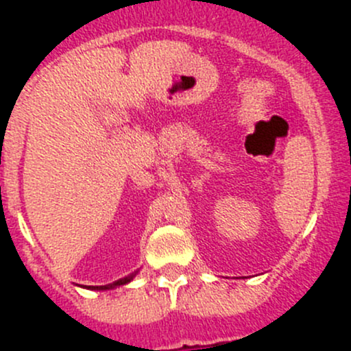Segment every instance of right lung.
I'll use <instances>...</instances> for the list:
<instances>
[{
    "instance_id": "right-lung-1",
    "label": "right lung",
    "mask_w": 351,
    "mask_h": 351,
    "mask_svg": "<svg viewBox=\"0 0 351 351\" xmlns=\"http://www.w3.org/2000/svg\"><path fill=\"white\" fill-rule=\"evenodd\" d=\"M134 275H130V277L127 278H122V280H117L113 282V284H108V285H90L88 289H93V290H107V289H113V287H119V285H123L127 284V282H130V278H132Z\"/></svg>"
}]
</instances>
